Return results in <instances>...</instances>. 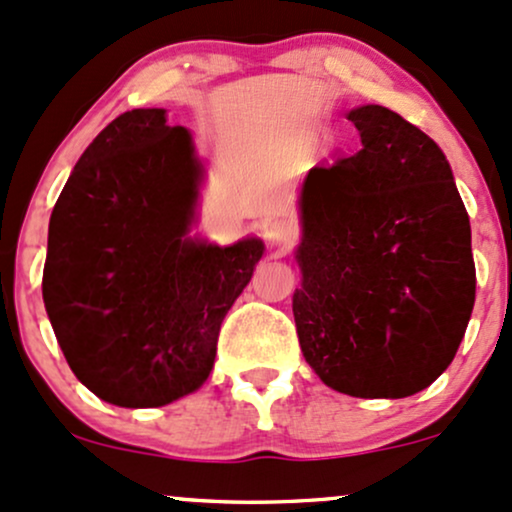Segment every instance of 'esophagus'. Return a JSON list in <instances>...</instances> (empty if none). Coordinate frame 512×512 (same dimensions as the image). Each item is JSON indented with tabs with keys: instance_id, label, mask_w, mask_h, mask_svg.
Wrapping results in <instances>:
<instances>
[{
	"instance_id": "34e87169",
	"label": "esophagus",
	"mask_w": 512,
	"mask_h": 512,
	"mask_svg": "<svg viewBox=\"0 0 512 512\" xmlns=\"http://www.w3.org/2000/svg\"><path fill=\"white\" fill-rule=\"evenodd\" d=\"M263 237H266L268 246H273V249H287L295 241V229L285 220H268L263 225Z\"/></svg>"
}]
</instances>
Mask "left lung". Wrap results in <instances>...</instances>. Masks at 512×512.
<instances>
[{
  "label": "left lung",
  "mask_w": 512,
  "mask_h": 512,
  "mask_svg": "<svg viewBox=\"0 0 512 512\" xmlns=\"http://www.w3.org/2000/svg\"><path fill=\"white\" fill-rule=\"evenodd\" d=\"M360 149L314 166L300 191L292 295L304 360L326 387L404 399L455 358L474 309L472 227L442 149L367 103Z\"/></svg>",
  "instance_id": "1"
}]
</instances>
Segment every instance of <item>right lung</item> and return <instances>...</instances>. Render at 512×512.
Listing matches in <instances>:
<instances>
[{"instance_id": "1", "label": "right lung", "mask_w": 512, "mask_h": 512, "mask_svg": "<svg viewBox=\"0 0 512 512\" xmlns=\"http://www.w3.org/2000/svg\"><path fill=\"white\" fill-rule=\"evenodd\" d=\"M205 164L164 108H135L84 149L48 227L43 302L67 365L125 409L193 394L263 241L193 237Z\"/></svg>"}]
</instances>
